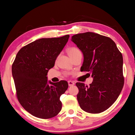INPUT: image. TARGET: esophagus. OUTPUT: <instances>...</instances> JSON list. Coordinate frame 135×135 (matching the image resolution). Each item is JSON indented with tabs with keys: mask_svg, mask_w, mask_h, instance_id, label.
I'll return each instance as SVG.
<instances>
[{
	"mask_svg": "<svg viewBox=\"0 0 135 135\" xmlns=\"http://www.w3.org/2000/svg\"><path fill=\"white\" fill-rule=\"evenodd\" d=\"M74 83L73 82V81L71 80H69L68 81V84H69V86H73V85H74Z\"/></svg>",
	"mask_w": 135,
	"mask_h": 135,
	"instance_id": "obj_1",
	"label": "esophagus"
}]
</instances>
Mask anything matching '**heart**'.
I'll list each match as a JSON object with an SVG mask.
<instances>
[{
  "label": "heart",
  "mask_w": 135,
  "mask_h": 135,
  "mask_svg": "<svg viewBox=\"0 0 135 135\" xmlns=\"http://www.w3.org/2000/svg\"><path fill=\"white\" fill-rule=\"evenodd\" d=\"M68 55H69V56L71 57H72L73 56H75L78 54H80V53H81V52L78 48H76L75 47H72V48H70V49H69L68 51Z\"/></svg>",
  "instance_id": "heart-1"
}]
</instances>
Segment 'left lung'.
Segmentation results:
<instances>
[{"mask_svg": "<svg viewBox=\"0 0 135 135\" xmlns=\"http://www.w3.org/2000/svg\"><path fill=\"white\" fill-rule=\"evenodd\" d=\"M71 40L83 53L81 71L91 74L89 86L78 82L77 100L80 108L89 113H100L114 103L124 85L123 57L113 40L92 32L73 35Z\"/></svg>", "mask_w": 135, "mask_h": 135, "instance_id": "8db88e82", "label": "left lung"}]
</instances>
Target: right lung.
Listing matches in <instances>:
<instances>
[{
  "instance_id": "obj_1",
  "label": "right lung",
  "mask_w": 135,
  "mask_h": 135,
  "mask_svg": "<svg viewBox=\"0 0 135 135\" xmlns=\"http://www.w3.org/2000/svg\"><path fill=\"white\" fill-rule=\"evenodd\" d=\"M69 36L36 40L22 47L16 56L12 73L18 100L34 117L49 119L62 108L60 98L67 90L68 83L65 80L48 81L47 75Z\"/></svg>"
}]
</instances>
